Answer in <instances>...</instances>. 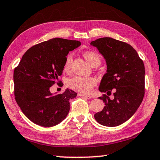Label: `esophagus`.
Returning a JSON list of instances; mask_svg holds the SVG:
<instances>
[{
    "label": "esophagus",
    "instance_id": "1",
    "mask_svg": "<svg viewBox=\"0 0 160 160\" xmlns=\"http://www.w3.org/2000/svg\"><path fill=\"white\" fill-rule=\"evenodd\" d=\"M78 96H82V97H84V98H88V99H91L92 98V96H90V95L82 94V93H78Z\"/></svg>",
    "mask_w": 160,
    "mask_h": 160
}]
</instances>
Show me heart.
<instances>
[{"label": "heart", "instance_id": "obj_1", "mask_svg": "<svg viewBox=\"0 0 160 160\" xmlns=\"http://www.w3.org/2000/svg\"><path fill=\"white\" fill-rule=\"evenodd\" d=\"M84 57L91 66H93L95 64H99V65L101 64V57L95 52H86L84 53ZM72 62V54H68L64 64V70L65 71L70 70ZM68 84L69 87L76 91L82 93H90L92 91V88L96 85V80L92 77L75 76L68 80Z\"/></svg>", "mask_w": 160, "mask_h": 160}]
</instances>
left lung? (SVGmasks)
Here are the masks:
<instances>
[{"instance_id": "8db88e82", "label": "left lung", "mask_w": 160, "mask_h": 160, "mask_svg": "<svg viewBox=\"0 0 160 160\" xmlns=\"http://www.w3.org/2000/svg\"><path fill=\"white\" fill-rule=\"evenodd\" d=\"M90 44L98 49L107 65L99 90L108 95L114 90L113 99L106 94L99 97L105 106L94 117L103 126H117L132 117L144 98V62L130 44L113 38H100Z\"/></svg>"}]
</instances>
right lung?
<instances>
[{"instance_id":"1","label":"right lung","mask_w":160,"mask_h":160,"mask_svg":"<svg viewBox=\"0 0 160 160\" xmlns=\"http://www.w3.org/2000/svg\"><path fill=\"white\" fill-rule=\"evenodd\" d=\"M76 40L54 38L28 49L14 69V95L23 114L36 124L50 127L62 121L70 111V100L77 93L67 89L52 95L49 88L64 70L69 52L80 46Z\"/></svg>"}]
</instances>
